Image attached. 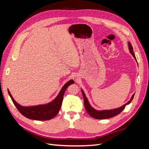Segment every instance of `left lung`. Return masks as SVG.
Returning a JSON list of instances; mask_svg holds the SVG:
<instances>
[{
	"mask_svg": "<svg viewBox=\"0 0 149 149\" xmlns=\"http://www.w3.org/2000/svg\"><path fill=\"white\" fill-rule=\"evenodd\" d=\"M128 45H129V49L130 53L132 54V56H134V58L137 61L136 56H135V54L133 52V48H132L131 43L129 42ZM81 91H82L83 98H84V107H85L86 111H87V112L89 116H91L92 118H93L94 119H104L111 118H112V117H114L116 115L120 114V112L124 109L125 106L129 104L131 102V101H132L133 98H134V94H134L132 96V97L129 100V101H128L127 103L125 104L124 105H123V106H121L120 107L117 108V109H111V110L97 111L96 109H94V108H93L91 106H90L89 103L88 101V99H87L86 97V95H85L84 91H83V89H81Z\"/></svg>",
	"mask_w": 149,
	"mask_h": 149,
	"instance_id": "1",
	"label": "left lung"
}]
</instances>
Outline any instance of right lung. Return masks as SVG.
<instances>
[{"instance_id":"obj_1","label":"right lung","mask_w":149,"mask_h":149,"mask_svg":"<svg viewBox=\"0 0 149 149\" xmlns=\"http://www.w3.org/2000/svg\"><path fill=\"white\" fill-rule=\"evenodd\" d=\"M74 83V81L71 79L68 81L62 88L60 92L56 97L51 102L47 104L38 105L30 107H24L19 104L12 97L10 91L8 93L10 96L14 105L20 113L26 118L37 120H48L55 117L59 112L63 99L64 93L67 88L71 84Z\"/></svg>"}]
</instances>
